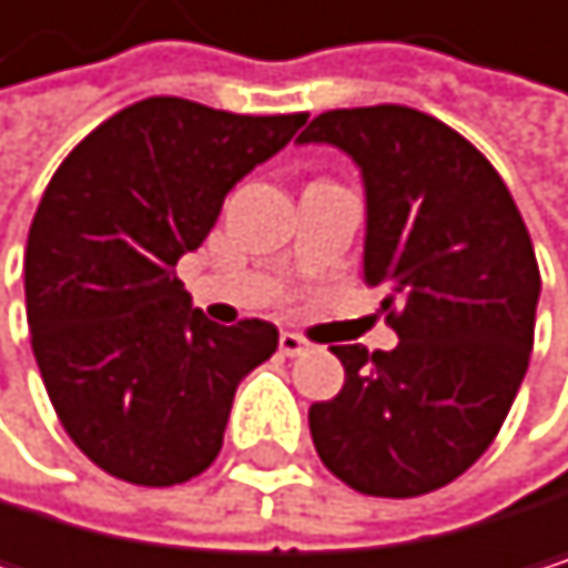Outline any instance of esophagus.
Listing matches in <instances>:
<instances>
[{
    "mask_svg": "<svg viewBox=\"0 0 568 568\" xmlns=\"http://www.w3.org/2000/svg\"><path fill=\"white\" fill-rule=\"evenodd\" d=\"M278 351L286 354V357H300V354H306L310 351V341L306 337H300V334H293V331H286L278 337Z\"/></svg>",
    "mask_w": 568,
    "mask_h": 568,
    "instance_id": "esophagus-1",
    "label": "esophagus"
}]
</instances>
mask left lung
<instances>
[{
	"label": "left lung",
	"mask_w": 568,
	"mask_h": 568,
	"mask_svg": "<svg viewBox=\"0 0 568 568\" xmlns=\"http://www.w3.org/2000/svg\"><path fill=\"white\" fill-rule=\"evenodd\" d=\"M300 142L361 166L364 278L398 334L395 351L331 347L344 388L310 405L313 446L361 494H429L480 460L528 371L541 290L528 227L484 152L416 108H334Z\"/></svg>",
	"instance_id": "left-lung-1"
}]
</instances>
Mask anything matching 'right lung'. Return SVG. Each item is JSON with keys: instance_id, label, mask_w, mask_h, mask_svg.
Returning <instances> with one entry per match:
<instances>
[{"instance_id": "obj_1", "label": "right lung", "mask_w": 568, "mask_h": 568, "mask_svg": "<svg viewBox=\"0 0 568 568\" xmlns=\"http://www.w3.org/2000/svg\"><path fill=\"white\" fill-rule=\"evenodd\" d=\"M303 122L145 98L88 132L47 183L27 242L30 341L63 433L104 474L173 487L221 453L237 382L275 354L278 331L211 323L176 262Z\"/></svg>"}]
</instances>
